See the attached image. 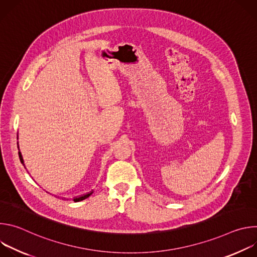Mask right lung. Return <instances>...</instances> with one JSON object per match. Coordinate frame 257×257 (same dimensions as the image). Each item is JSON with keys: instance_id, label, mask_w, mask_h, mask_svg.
Wrapping results in <instances>:
<instances>
[{"instance_id": "right-lung-1", "label": "right lung", "mask_w": 257, "mask_h": 257, "mask_svg": "<svg viewBox=\"0 0 257 257\" xmlns=\"http://www.w3.org/2000/svg\"><path fill=\"white\" fill-rule=\"evenodd\" d=\"M17 139H18V136H17ZM18 155H19V159H20V162H21V164L24 166V164H23V159H22V156H21V153H18ZM92 193H93V190H92L91 192L87 193V194H84V195H82V196H79V197H75V198L73 199V200H74L75 202H77V201H81V200H83V199L87 198L88 196H90Z\"/></svg>"}]
</instances>
